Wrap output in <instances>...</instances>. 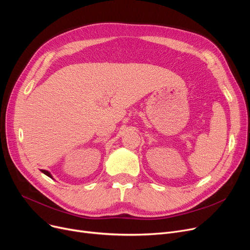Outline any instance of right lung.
<instances>
[{
	"label": "right lung",
	"instance_id": "right-lung-1",
	"mask_svg": "<svg viewBox=\"0 0 250 250\" xmlns=\"http://www.w3.org/2000/svg\"><path fill=\"white\" fill-rule=\"evenodd\" d=\"M41 171H42V173H43V174H45V175H47V176H48V177H50V178H51V179H54V177H52V175H51V174H50V172H49V171H47V170H44V169H42V170H41Z\"/></svg>",
	"mask_w": 250,
	"mask_h": 250
}]
</instances>
